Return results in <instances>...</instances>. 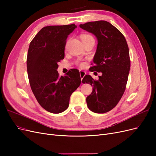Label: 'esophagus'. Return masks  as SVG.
<instances>
[{"mask_svg": "<svg viewBox=\"0 0 156 156\" xmlns=\"http://www.w3.org/2000/svg\"><path fill=\"white\" fill-rule=\"evenodd\" d=\"M79 73H80V77H81V81L83 80V77L85 76V75H86V73L84 72V71H83V70H80L79 71Z\"/></svg>", "mask_w": 156, "mask_h": 156, "instance_id": "34e87169", "label": "esophagus"}]
</instances>
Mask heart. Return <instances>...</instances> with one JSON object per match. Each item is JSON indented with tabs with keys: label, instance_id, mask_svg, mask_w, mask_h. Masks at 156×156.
Returning a JSON list of instances; mask_svg holds the SVG:
<instances>
[{
	"label": "heart",
	"instance_id": "obj_1",
	"mask_svg": "<svg viewBox=\"0 0 156 156\" xmlns=\"http://www.w3.org/2000/svg\"><path fill=\"white\" fill-rule=\"evenodd\" d=\"M81 40H90V39H94L93 37L90 35L89 34H82L81 36ZM77 64L80 66H83L84 65V62H77Z\"/></svg>",
	"mask_w": 156,
	"mask_h": 156
}]
</instances>
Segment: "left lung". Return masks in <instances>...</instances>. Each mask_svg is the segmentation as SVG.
Returning <instances> with one entry per match:
<instances>
[{
	"label": "left lung",
	"instance_id": "1",
	"mask_svg": "<svg viewBox=\"0 0 156 156\" xmlns=\"http://www.w3.org/2000/svg\"><path fill=\"white\" fill-rule=\"evenodd\" d=\"M79 27L95 35L98 40L94 66L90 72H101L98 81L86 75L83 83L93 87L87 98L88 108L96 113H105L119 102L126 90L130 69L129 48L125 37L106 21L88 22Z\"/></svg>",
	"mask_w": 156,
	"mask_h": 156
}]
</instances>
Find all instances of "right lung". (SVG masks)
Returning <instances> with one entry per match:
<instances>
[{
    "label": "right lung",
    "instance_id": "right-lung-1",
    "mask_svg": "<svg viewBox=\"0 0 156 156\" xmlns=\"http://www.w3.org/2000/svg\"><path fill=\"white\" fill-rule=\"evenodd\" d=\"M76 27L72 24L42 28L28 51L27 67L32 91L39 104L55 114L67 109L71 95L81 82L77 69L60 77L56 70L58 62L64 58L67 37Z\"/></svg>",
    "mask_w": 156,
    "mask_h": 156
}]
</instances>
